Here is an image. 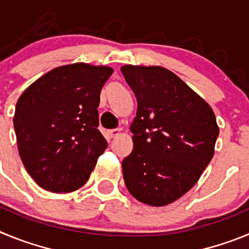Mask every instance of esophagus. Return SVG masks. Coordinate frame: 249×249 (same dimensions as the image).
I'll return each instance as SVG.
<instances>
[{"label": "esophagus", "instance_id": "obj_1", "mask_svg": "<svg viewBox=\"0 0 249 249\" xmlns=\"http://www.w3.org/2000/svg\"><path fill=\"white\" fill-rule=\"evenodd\" d=\"M107 135L111 138H116L121 135V129H109V131H107Z\"/></svg>", "mask_w": 249, "mask_h": 249}]
</instances>
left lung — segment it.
<instances>
[{
  "label": "left lung",
  "mask_w": 249,
  "mask_h": 249,
  "mask_svg": "<svg viewBox=\"0 0 249 249\" xmlns=\"http://www.w3.org/2000/svg\"><path fill=\"white\" fill-rule=\"evenodd\" d=\"M121 71L137 98L124 183L137 201L167 206L198 182L212 160L219 135L214 112L167 68L126 65Z\"/></svg>",
  "instance_id": "obj_1"
}]
</instances>
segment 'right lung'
Returning <instances> with one entry per match:
<instances>
[{
    "instance_id": "1",
    "label": "right lung",
    "mask_w": 249,
    "mask_h": 249,
    "mask_svg": "<svg viewBox=\"0 0 249 249\" xmlns=\"http://www.w3.org/2000/svg\"><path fill=\"white\" fill-rule=\"evenodd\" d=\"M112 73L108 66H59L19 96L13 116L17 148L26 171L41 188L73 192L89 178L107 147L97 129V107Z\"/></svg>"
}]
</instances>
